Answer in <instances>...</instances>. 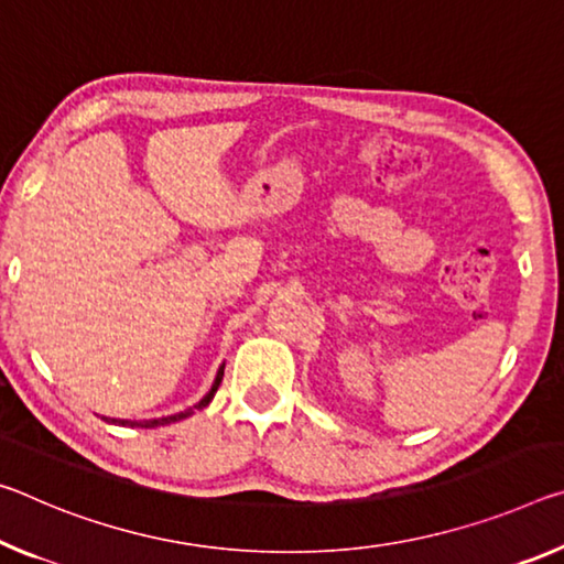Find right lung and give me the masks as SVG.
I'll return each mask as SVG.
<instances>
[{
  "instance_id": "obj_1",
  "label": "right lung",
  "mask_w": 564,
  "mask_h": 564,
  "mask_svg": "<svg viewBox=\"0 0 564 564\" xmlns=\"http://www.w3.org/2000/svg\"><path fill=\"white\" fill-rule=\"evenodd\" d=\"M223 369H226V366H220L218 377H216V381H213V389L208 391V394L203 397V401H200V404H198V409L208 406V401H210L213 397H216V391H218L220 381H223ZM191 414H193V409H187V411H181V414H173V416H163V419H150V422H130V426H140V429H153V426H163V424H170V422H181V419L191 416ZM105 422H112V424H118V419H105ZM122 424H128V422H122Z\"/></svg>"
}]
</instances>
